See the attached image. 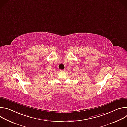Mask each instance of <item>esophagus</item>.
Wrapping results in <instances>:
<instances>
[{
    "label": "esophagus",
    "mask_w": 127,
    "mask_h": 127,
    "mask_svg": "<svg viewBox=\"0 0 127 127\" xmlns=\"http://www.w3.org/2000/svg\"><path fill=\"white\" fill-rule=\"evenodd\" d=\"M60 71H62V72H64V71H65L66 70H65V69H64V70H61Z\"/></svg>",
    "instance_id": "1"
}]
</instances>
